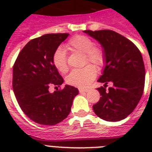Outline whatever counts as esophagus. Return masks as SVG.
<instances>
[{"instance_id":"34e87169","label":"esophagus","mask_w":152,"mask_h":152,"mask_svg":"<svg viewBox=\"0 0 152 152\" xmlns=\"http://www.w3.org/2000/svg\"><path fill=\"white\" fill-rule=\"evenodd\" d=\"M88 91V90L82 89V88H79V93L80 94H84V93H87Z\"/></svg>"}]
</instances>
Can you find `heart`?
I'll return each mask as SVG.
<instances>
[{
  "instance_id": "1",
  "label": "heart",
  "mask_w": 152,
  "mask_h": 152,
  "mask_svg": "<svg viewBox=\"0 0 152 152\" xmlns=\"http://www.w3.org/2000/svg\"><path fill=\"white\" fill-rule=\"evenodd\" d=\"M65 48L72 52L84 53L85 64L88 62L92 63L96 68H100L105 62V54L103 49L94 45L93 40L88 36L83 35L73 36L67 42ZM52 63L60 73L68 72L66 53L63 48L58 47L55 50L52 56ZM96 75V68L93 64H88L80 69L72 71L66 77V81L70 85L84 88L92 82Z\"/></svg>"
}]
</instances>
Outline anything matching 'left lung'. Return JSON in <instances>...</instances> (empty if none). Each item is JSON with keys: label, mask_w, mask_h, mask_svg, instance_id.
Returning a JSON list of instances; mask_svg holds the SVG:
<instances>
[{"label": "left lung", "mask_w": 152, "mask_h": 152, "mask_svg": "<svg viewBox=\"0 0 152 152\" xmlns=\"http://www.w3.org/2000/svg\"><path fill=\"white\" fill-rule=\"evenodd\" d=\"M101 45L105 54V66L98 82L100 100L93 106L98 117L117 122L131 114L143 94L145 71L142 54L135 44L113 30H85ZM111 82L113 86L105 90Z\"/></svg>", "instance_id": "left-lung-1"}]
</instances>
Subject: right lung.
I'll return each instance as SVG.
<instances>
[{
  "mask_svg": "<svg viewBox=\"0 0 152 152\" xmlns=\"http://www.w3.org/2000/svg\"><path fill=\"white\" fill-rule=\"evenodd\" d=\"M69 36L49 33L33 39L23 47L13 68V90L23 112L35 123L53 126L68 116L77 88L65 85L51 94L49 87L64 80L52 63L55 50Z\"/></svg>",
  "mask_w": 152,
  "mask_h": 152,
  "instance_id": "right-lung-1",
  "label": "right lung"
}]
</instances>
